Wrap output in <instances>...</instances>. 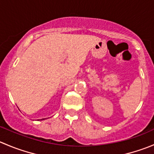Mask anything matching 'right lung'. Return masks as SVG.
Instances as JSON below:
<instances>
[{
  "instance_id": "right-lung-1",
  "label": "right lung",
  "mask_w": 154,
  "mask_h": 154,
  "mask_svg": "<svg viewBox=\"0 0 154 154\" xmlns=\"http://www.w3.org/2000/svg\"><path fill=\"white\" fill-rule=\"evenodd\" d=\"M43 120H44V119H43Z\"/></svg>"
}]
</instances>
